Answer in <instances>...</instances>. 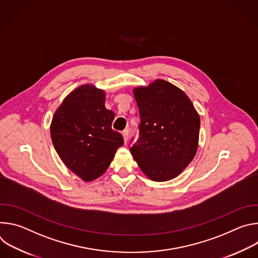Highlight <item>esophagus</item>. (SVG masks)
Returning <instances> with one entry per match:
<instances>
[{"mask_svg": "<svg viewBox=\"0 0 258 258\" xmlns=\"http://www.w3.org/2000/svg\"><path fill=\"white\" fill-rule=\"evenodd\" d=\"M128 130H124V131H122V137H123V140H124V143H126L127 142V139H128Z\"/></svg>", "mask_w": 258, "mask_h": 258, "instance_id": "obj_1", "label": "esophagus"}]
</instances>
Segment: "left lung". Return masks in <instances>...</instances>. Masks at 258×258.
<instances>
[{"instance_id": "left-lung-1", "label": "left lung", "mask_w": 258, "mask_h": 258, "mask_svg": "<svg viewBox=\"0 0 258 258\" xmlns=\"http://www.w3.org/2000/svg\"><path fill=\"white\" fill-rule=\"evenodd\" d=\"M134 96L141 123L131 153L150 179L174 178L196 155L199 114L185 93L163 80L136 88Z\"/></svg>"}]
</instances>
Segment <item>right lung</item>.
<instances>
[{"label":"right lung","mask_w":258,"mask_h":258,"mask_svg":"<svg viewBox=\"0 0 258 258\" xmlns=\"http://www.w3.org/2000/svg\"><path fill=\"white\" fill-rule=\"evenodd\" d=\"M114 112L105 107V93L92 85L72 91L53 116L51 139L63 163L83 180L101 176L123 144L112 130Z\"/></svg>","instance_id":"1"}]
</instances>
